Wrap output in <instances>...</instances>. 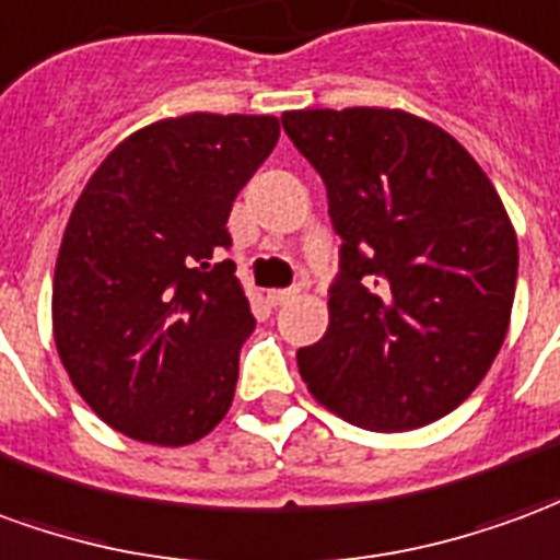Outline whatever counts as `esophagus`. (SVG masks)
<instances>
[{
    "label": "esophagus",
    "instance_id": "obj_1",
    "mask_svg": "<svg viewBox=\"0 0 560 560\" xmlns=\"http://www.w3.org/2000/svg\"><path fill=\"white\" fill-rule=\"evenodd\" d=\"M301 289L299 287H289V289H271V292H268V301H271V304H289V301L295 299V295H299Z\"/></svg>",
    "mask_w": 560,
    "mask_h": 560
}]
</instances>
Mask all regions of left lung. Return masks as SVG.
I'll use <instances>...</instances> for the list:
<instances>
[{
	"mask_svg": "<svg viewBox=\"0 0 560 560\" xmlns=\"http://www.w3.org/2000/svg\"><path fill=\"white\" fill-rule=\"evenodd\" d=\"M340 235L328 331L299 350L323 407L368 431L452 413L494 362L518 244L501 196L450 132L386 108L287 110Z\"/></svg>",
	"mask_w": 560,
	"mask_h": 560,
	"instance_id": "obj_1",
	"label": "left lung"
}]
</instances>
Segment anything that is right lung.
Listing matches in <instances>:
<instances>
[{"instance_id":"right-lung-1","label":"right lung","mask_w":560,"mask_h":560,"mask_svg":"<svg viewBox=\"0 0 560 560\" xmlns=\"http://www.w3.org/2000/svg\"><path fill=\"white\" fill-rule=\"evenodd\" d=\"M280 138L277 117L186 114L138 129L71 210L54 337L81 398L126 438L186 446L232 407L253 313L229 213Z\"/></svg>"}]
</instances>
